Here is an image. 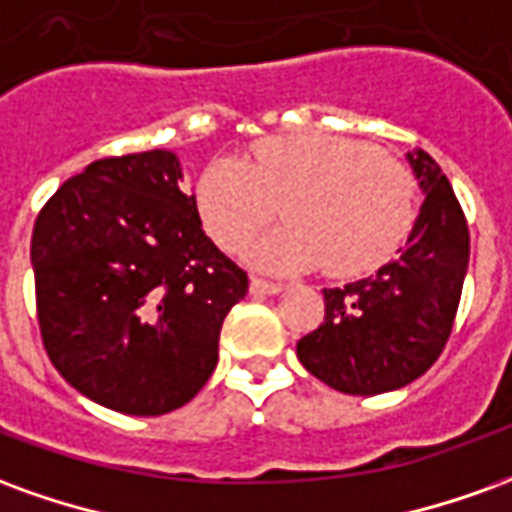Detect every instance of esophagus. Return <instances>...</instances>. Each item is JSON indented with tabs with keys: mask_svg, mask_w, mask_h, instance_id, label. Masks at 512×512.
<instances>
[{
	"mask_svg": "<svg viewBox=\"0 0 512 512\" xmlns=\"http://www.w3.org/2000/svg\"><path fill=\"white\" fill-rule=\"evenodd\" d=\"M249 290L255 293V296H274L282 290V282H274V279H263V277H252L249 282Z\"/></svg>",
	"mask_w": 512,
	"mask_h": 512,
	"instance_id": "1",
	"label": "esophagus"
}]
</instances>
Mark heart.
Returning <instances> with one entry per match:
<instances>
[{
	"mask_svg": "<svg viewBox=\"0 0 512 512\" xmlns=\"http://www.w3.org/2000/svg\"><path fill=\"white\" fill-rule=\"evenodd\" d=\"M417 180L378 147L334 134L260 139L249 158L211 161L197 208L211 238L230 252L249 246L282 205L285 227L255 257L268 268L323 263L334 277L373 271L395 255L414 224Z\"/></svg>",
	"mask_w": 512,
	"mask_h": 512,
	"instance_id": "heart-1",
	"label": "heart"
}]
</instances>
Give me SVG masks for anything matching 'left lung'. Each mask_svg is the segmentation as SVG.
I'll return each mask as SVG.
<instances>
[{
    "label": "left lung",
    "mask_w": 512,
    "mask_h": 512,
    "mask_svg": "<svg viewBox=\"0 0 512 512\" xmlns=\"http://www.w3.org/2000/svg\"><path fill=\"white\" fill-rule=\"evenodd\" d=\"M408 161L425 202L400 257L323 290V323L296 345L301 365L345 395H381L422 376L450 340L461 301L469 266L461 202L425 150Z\"/></svg>",
    "instance_id": "obj_1"
}]
</instances>
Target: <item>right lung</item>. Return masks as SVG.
<instances>
[{"label":"right lung","instance_id":"right-lung-1","mask_svg":"<svg viewBox=\"0 0 512 512\" xmlns=\"http://www.w3.org/2000/svg\"><path fill=\"white\" fill-rule=\"evenodd\" d=\"M169 150L98 158L32 230L43 348L95 403L158 417L200 392L249 277L205 235Z\"/></svg>","mask_w":512,"mask_h":512}]
</instances>
